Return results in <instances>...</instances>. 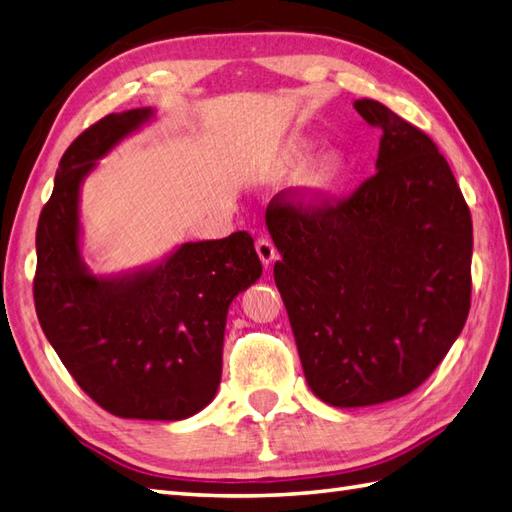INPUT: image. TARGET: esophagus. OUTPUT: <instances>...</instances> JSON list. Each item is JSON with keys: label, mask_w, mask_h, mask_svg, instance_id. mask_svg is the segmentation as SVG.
Returning <instances> with one entry per match:
<instances>
[{"label": "esophagus", "mask_w": 512, "mask_h": 512, "mask_svg": "<svg viewBox=\"0 0 512 512\" xmlns=\"http://www.w3.org/2000/svg\"><path fill=\"white\" fill-rule=\"evenodd\" d=\"M255 251H257V255L261 259V264H264L266 268L272 264V261L277 259V248H275V244H272L270 240H266V237H261V240H257Z\"/></svg>", "instance_id": "1"}]
</instances>
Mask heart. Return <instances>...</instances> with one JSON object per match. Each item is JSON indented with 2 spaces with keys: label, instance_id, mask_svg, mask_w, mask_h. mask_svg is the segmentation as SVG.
<instances>
[{
  "label": "heart",
  "instance_id": "1",
  "mask_svg": "<svg viewBox=\"0 0 512 512\" xmlns=\"http://www.w3.org/2000/svg\"><path fill=\"white\" fill-rule=\"evenodd\" d=\"M312 139L305 135H292L270 165L272 176H290L299 172L312 154ZM351 157L344 150L325 152L303 176V194L312 205H323L334 198L351 172Z\"/></svg>",
  "mask_w": 512,
  "mask_h": 512
}]
</instances>
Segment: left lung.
<instances>
[{"label":"left lung","mask_w":512,"mask_h":512,"mask_svg":"<svg viewBox=\"0 0 512 512\" xmlns=\"http://www.w3.org/2000/svg\"><path fill=\"white\" fill-rule=\"evenodd\" d=\"M353 106L382 128L377 174L338 205L270 202L266 211L307 386L336 408L419 388L471 305V213L449 163L386 104Z\"/></svg>","instance_id":"1"}]
</instances>
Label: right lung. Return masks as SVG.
<instances>
[{
	"label": "right lung",
	"mask_w": 512,
	"mask_h": 512,
	"mask_svg": "<svg viewBox=\"0 0 512 512\" xmlns=\"http://www.w3.org/2000/svg\"><path fill=\"white\" fill-rule=\"evenodd\" d=\"M154 117L152 106L111 113L65 150L37 227L34 305L45 338L98 406L122 419L183 421L216 397L229 305L261 277V261L253 237L237 231L113 275L87 266L82 183Z\"/></svg>",
	"instance_id": "right-lung-1"
}]
</instances>
